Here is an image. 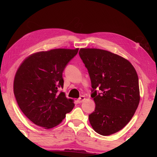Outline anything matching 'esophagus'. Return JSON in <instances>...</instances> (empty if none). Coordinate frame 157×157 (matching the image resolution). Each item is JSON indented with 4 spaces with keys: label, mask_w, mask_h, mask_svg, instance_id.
<instances>
[{
    "label": "esophagus",
    "mask_w": 157,
    "mask_h": 157,
    "mask_svg": "<svg viewBox=\"0 0 157 157\" xmlns=\"http://www.w3.org/2000/svg\"><path fill=\"white\" fill-rule=\"evenodd\" d=\"M86 98H85V96H81L80 97H79V98H78V102H79V103H82L83 101H84Z\"/></svg>",
    "instance_id": "obj_1"
}]
</instances>
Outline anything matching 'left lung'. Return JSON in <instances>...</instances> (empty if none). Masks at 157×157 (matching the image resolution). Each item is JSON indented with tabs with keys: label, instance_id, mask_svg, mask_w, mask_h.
<instances>
[{
	"label": "left lung",
	"instance_id": "1",
	"mask_svg": "<svg viewBox=\"0 0 157 157\" xmlns=\"http://www.w3.org/2000/svg\"><path fill=\"white\" fill-rule=\"evenodd\" d=\"M79 55L88 71L96 105L90 123L102 136L115 134L128 124L138 106L137 73L128 60L105 50L81 48Z\"/></svg>",
	"mask_w": 157,
	"mask_h": 157
}]
</instances>
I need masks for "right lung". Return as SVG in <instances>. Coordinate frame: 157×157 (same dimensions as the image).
I'll return each instance as SVG.
<instances>
[{"instance_id": "right-lung-1", "label": "right lung", "mask_w": 157, "mask_h": 157, "mask_svg": "<svg viewBox=\"0 0 157 157\" xmlns=\"http://www.w3.org/2000/svg\"><path fill=\"white\" fill-rule=\"evenodd\" d=\"M79 48L52 49L26 58L16 72L13 91L20 109L34 124L46 129L58 125L74 107L66 98L63 72Z\"/></svg>"}]
</instances>
